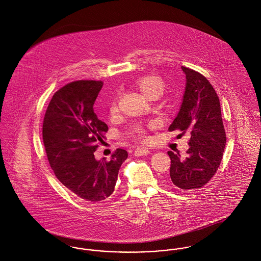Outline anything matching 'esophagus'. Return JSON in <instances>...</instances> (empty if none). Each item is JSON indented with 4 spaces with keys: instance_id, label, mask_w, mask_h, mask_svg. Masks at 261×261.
I'll return each mask as SVG.
<instances>
[{
    "instance_id": "esophagus-1",
    "label": "esophagus",
    "mask_w": 261,
    "mask_h": 261,
    "mask_svg": "<svg viewBox=\"0 0 261 261\" xmlns=\"http://www.w3.org/2000/svg\"><path fill=\"white\" fill-rule=\"evenodd\" d=\"M135 155H137V156H140V155H146V154H148L149 153V150L148 149H146V148H137V149H135Z\"/></svg>"
}]
</instances>
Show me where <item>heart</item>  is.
<instances>
[{
  "label": "heart",
  "mask_w": 261,
  "mask_h": 261,
  "mask_svg": "<svg viewBox=\"0 0 261 261\" xmlns=\"http://www.w3.org/2000/svg\"><path fill=\"white\" fill-rule=\"evenodd\" d=\"M137 85L141 92L149 99H156L160 96L163 95V93L166 90V84L163 79H161L158 76L154 75H146L141 77L137 81ZM118 112L117 105L115 102H112L110 107V113L112 115H115ZM153 125L151 124L150 127ZM128 136L132 137L134 140L141 142V143H146L149 141V137L147 135V130L143 126H135L129 129Z\"/></svg>",
  "instance_id": "b5f03b06"
}]
</instances>
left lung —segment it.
<instances>
[{"mask_svg": "<svg viewBox=\"0 0 261 261\" xmlns=\"http://www.w3.org/2000/svg\"><path fill=\"white\" fill-rule=\"evenodd\" d=\"M187 78L183 103L169 130L188 133L186 158L168 151L171 159L169 180L183 190L205 186L217 172L226 145L219 97L209 80L198 71L182 66Z\"/></svg>", "mask_w": 261, "mask_h": 261, "instance_id": "obj_1", "label": "left lung"}]
</instances>
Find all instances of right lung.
Instances as JSON below:
<instances>
[{
  "label": "right lung",
  "instance_id": "1",
  "mask_svg": "<svg viewBox=\"0 0 261 261\" xmlns=\"http://www.w3.org/2000/svg\"><path fill=\"white\" fill-rule=\"evenodd\" d=\"M102 81L77 80L52 96L44 115L42 136L50 167L59 182L78 198L97 203L109 198L116 184L125 149H116L108 161H96L94 151L109 130L93 106Z\"/></svg>",
  "mask_w": 261,
  "mask_h": 261
}]
</instances>
